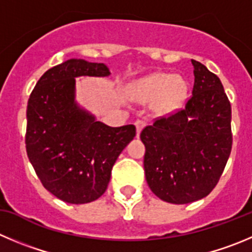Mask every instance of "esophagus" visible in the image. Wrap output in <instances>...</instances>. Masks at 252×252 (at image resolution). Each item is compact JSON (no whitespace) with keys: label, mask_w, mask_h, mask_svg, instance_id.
Here are the masks:
<instances>
[{"label":"esophagus","mask_w":252,"mask_h":252,"mask_svg":"<svg viewBox=\"0 0 252 252\" xmlns=\"http://www.w3.org/2000/svg\"><path fill=\"white\" fill-rule=\"evenodd\" d=\"M135 126H136V130H137V137H140V132L141 130L146 126V121H143V120H136Z\"/></svg>","instance_id":"34e87169"}]
</instances>
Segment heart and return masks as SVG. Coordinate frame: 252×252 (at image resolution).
<instances>
[{
	"mask_svg": "<svg viewBox=\"0 0 252 252\" xmlns=\"http://www.w3.org/2000/svg\"><path fill=\"white\" fill-rule=\"evenodd\" d=\"M128 94L141 102L156 99L155 109L158 112H169L181 106L184 101L187 84L183 79L174 78L171 74L156 73L131 85Z\"/></svg>",
	"mask_w": 252,
	"mask_h": 252,
	"instance_id": "obj_1",
	"label": "heart"
}]
</instances>
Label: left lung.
I'll return each mask as SVG.
<instances>
[{"instance_id":"obj_1","label":"left lung","mask_w":252,"mask_h":252,"mask_svg":"<svg viewBox=\"0 0 252 252\" xmlns=\"http://www.w3.org/2000/svg\"><path fill=\"white\" fill-rule=\"evenodd\" d=\"M191 64L194 85L186 109L157 117L140 135L148 187L172 204L207 196L231 152V106L221 81L199 62Z\"/></svg>"}]
</instances>
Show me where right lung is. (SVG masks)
<instances>
[{
    "instance_id": "right-lung-1",
    "label": "right lung",
    "mask_w": 252,
    "mask_h": 252,
    "mask_svg": "<svg viewBox=\"0 0 252 252\" xmlns=\"http://www.w3.org/2000/svg\"><path fill=\"white\" fill-rule=\"evenodd\" d=\"M107 76L104 63L69 59L45 71L28 99L26 150L40 183L70 204L105 193L117 157L136 136L133 125L110 127L74 102L76 76Z\"/></svg>"
}]
</instances>
